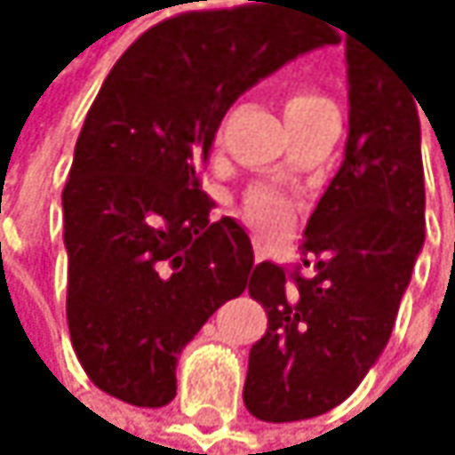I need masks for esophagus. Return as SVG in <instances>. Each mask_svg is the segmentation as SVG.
<instances>
[{
    "mask_svg": "<svg viewBox=\"0 0 455 455\" xmlns=\"http://www.w3.org/2000/svg\"><path fill=\"white\" fill-rule=\"evenodd\" d=\"M261 251H265V245H261V240H256V253L261 256Z\"/></svg>",
    "mask_w": 455,
    "mask_h": 455,
    "instance_id": "obj_1",
    "label": "esophagus"
}]
</instances>
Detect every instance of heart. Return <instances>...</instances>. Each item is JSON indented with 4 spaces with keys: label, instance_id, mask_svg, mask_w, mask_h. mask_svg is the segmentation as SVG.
I'll return each instance as SVG.
<instances>
[{
    "label": "heart",
    "instance_id": "1",
    "mask_svg": "<svg viewBox=\"0 0 455 455\" xmlns=\"http://www.w3.org/2000/svg\"><path fill=\"white\" fill-rule=\"evenodd\" d=\"M330 106L324 98L311 95V92H291L283 100V116L286 119H297V116H306L316 108ZM245 218L256 226L259 232L265 235H278L286 229V223L291 218V207L283 196H278L275 190L267 188H259L245 199Z\"/></svg>",
    "mask_w": 455,
    "mask_h": 455
}]
</instances>
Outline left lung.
Segmentation results:
<instances>
[{"instance_id": "obj_1", "label": "left lung", "mask_w": 455, "mask_h": 455, "mask_svg": "<svg viewBox=\"0 0 455 455\" xmlns=\"http://www.w3.org/2000/svg\"><path fill=\"white\" fill-rule=\"evenodd\" d=\"M344 60V161L300 245L314 273L261 261L248 283L267 308V333L251 347L243 401L267 423L316 418L352 395L387 347L423 251L418 98L369 37L347 32Z\"/></svg>"}]
</instances>
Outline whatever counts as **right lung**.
Segmentation results:
<instances>
[{"label":"right lung","instance_id":"right-lung-1","mask_svg":"<svg viewBox=\"0 0 455 455\" xmlns=\"http://www.w3.org/2000/svg\"><path fill=\"white\" fill-rule=\"evenodd\" d=\"M182 12L144 32L106 76L62 190L68 327L103 393L133 407L177 395V360L243 294L251 237L212 220L199 172L220 119L286 62L330 45L278 0Z\"/></svg>","mask_w":455,"mask_h":455}]
</instances>
